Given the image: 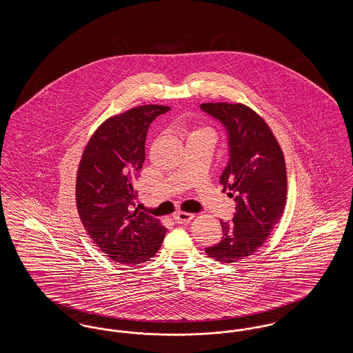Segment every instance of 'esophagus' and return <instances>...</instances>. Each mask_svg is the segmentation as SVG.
I'll return each mask as SVG.
<instances>
[{
    "label": "esophagus",
    "instance_id": "esophagus-1",
    "mask_svg": "<svg viewBox=\"0 0 353 353\" xmlns=\"http://www.w3.org/2000/svg\"><path fill=\"white\" fill-rule=\"evenodd\" d=\"M193 214H190V213H185V212H177L174 216H173V219L174 221L177 222V223H188V222H190L192 219H193Z\"/></svg>",
    "mask_w": 353,
    "mask_h": 353
}]
</instances>
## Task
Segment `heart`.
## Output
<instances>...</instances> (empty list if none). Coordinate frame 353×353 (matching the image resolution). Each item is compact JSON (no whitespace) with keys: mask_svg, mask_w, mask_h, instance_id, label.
I'll list each match as a JSON object with an SVG mask.
<instances>
[{"mask_svg":"<svg viewBox=\"0 0 353 353\" xmlns=\"http://www.w3.org/2000/svg\"><path fill=\"white\" fill-rule=\"evenodd\" d=\"M212 134V132H210L208 128H199V130H196V131L192 132V134Z\"/></svg>","mask_w":353,"mask_h":353,"instance_id":"heart-1","label":"heart"}]
</instances>
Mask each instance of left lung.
<instances>
[{
  "mask_svg": "<svg viewBox=\"0 0 353 353\" xmlns=\"http://www.w3.org/2000/svg\"><path fill=\"white\" fill-rule=\"evenodd\" d=\"M200 107L226 128L229 163L219 184L235 201L233 221H221L222 239L205 252L219 262L234 263L256 252L283 214L285 156L268 123L250 107L242 103H202Z\"/></svg>",
  "mask_w": 353,
  "mask_h": 353,
  "instance_id": "8db88e82",
  "label": "left lung"
}]
</instances>
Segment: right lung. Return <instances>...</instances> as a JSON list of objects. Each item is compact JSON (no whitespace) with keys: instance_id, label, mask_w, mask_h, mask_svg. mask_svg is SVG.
Masks as SVG:
<instances>
[{"instance_id":"1","label":"right lung","mask_w":353,"mask_h":353,"mask_svg":"<svg viewBox=\"0 0 353 353\" xmlns=\"http://www.w3.org/2000/svg\"><path fill=\"white\" fill-rule=\"evenodd\" d=\"M167 105L147 104L107 119L84 148L77 174V208L87 234L112 261L139 265L160 249L167 229L134 209V183L145 160L152 121Z\"/></svg>"}]
</instances>
